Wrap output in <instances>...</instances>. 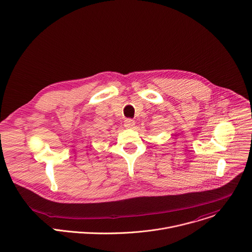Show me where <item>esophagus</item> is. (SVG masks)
I'll list each match as a JSON object with an SVG mask.
<instances>
[{
  "label": "esophagus",
  "instance_id": "1",
  "mask_svg": "<svg viewBox=\"0 0 252 252\" xmlns=\"http://www.w3.org/2000/svg\"><path fill=\"white\" fill-rule=\"evenodd\" d=\"M135 121L133 119H126L124 122V126L129 129H133L135 127Z\"/></svg>",
  "mask_w": 252,
  "mask_h": 252
}]
</instances>
